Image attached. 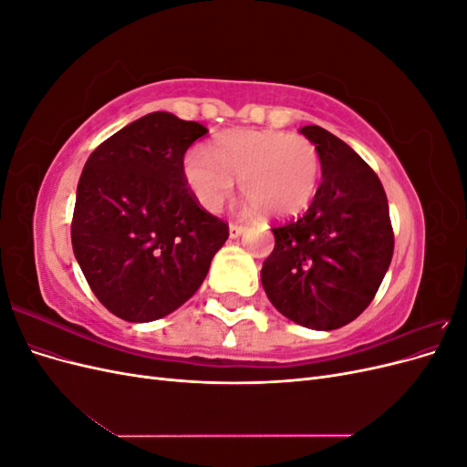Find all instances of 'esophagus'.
Instances as JSON below:
<instances>
[{
    "instance_id": "34e87169",
    "label": "esophagus",
    "mask_w": 467,
    "mask_h": 467,
    "mask_svg": "<svg viewBox=\"0 0 467 467\" xmlns=\"http://www.w3.org/2000/svg\"><path fill=\"white\" fill-rule=\"evenodd\" d=\"M245 232V228H244V225H239V223H230V237L232 239H237L239 235H242Z\"/></svg>"
}]
</instances>
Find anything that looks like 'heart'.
<instances>
[{"mask_svg": "<svg viewBox=\"0 0 467 467\" xmlns=\"http://www.w3.org/2000/svg\"><path fill=\"white\" fill-rule=\"evenodd\" d=\"M191 192L208 212L232 199L235 179L251 208L273 218H294L314 202L321 158L312 140L278 130H234L212 150L194 148L182 161Z\"/></svg>", "mask_w": 467, "mask_h": 467, "instance_id": "heart-1", "label": "heart"}]
</instances>
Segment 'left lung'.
Here are the masks:
<instances>
[{
    "label": "left lung",
    "instance_id": "obj_1",
    "mask_svg": "<svg viewBox=\"0 0 467 467\" xmlns=\"http://www.w3.org/2000/svg\"><path fill=\"white\" fill-rule=\"evenodd\" d=\"M300 132L319 151L321 185L302 218L273 228L261 282L282 316L333 331L370 306L386 276L393 255L388 196L343 140L314 124Z\"/></svg>",
    "mask_w": 467,
    "mask_h": 467
}]
</instances>
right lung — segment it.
<instances>
[{
  "mask_svg": "<svg viewBox=\"0 0 467 467\" xmlns=\"http://www.w3.org/2000/svg\"><path fill=\"white\" fill-rule=\"evenodd\" d=\"M206 132L171 112H150L97 146L83 167L74 255L97 300L124 321L175 312L230 235L182 177L185 151Z\"/></svg>",
  "mask_w": 467,
  "mask_h": 467,
  "instance_id": "obj_1",
  "label": "right lung"
}]
</instances>
